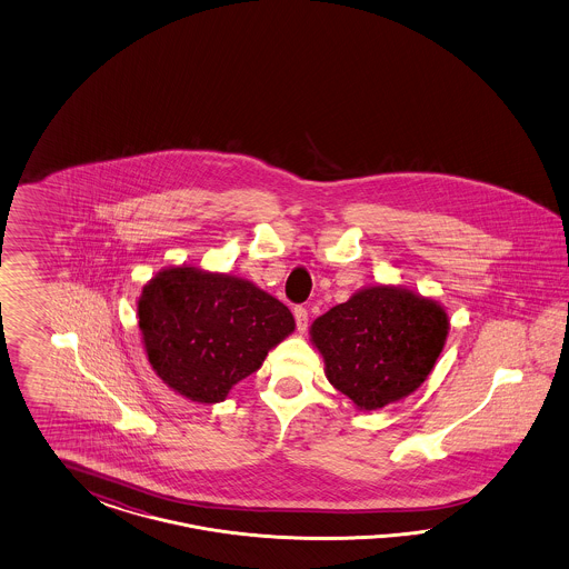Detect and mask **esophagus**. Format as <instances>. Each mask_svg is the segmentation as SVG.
<instances>
[{"mask_svg": "<svg viewBox=\"0 0 569 569\" xmlns=\"http://www.w3.org/2000/svg\"><path fill=\"white\" fill-rule=\"evenodd\" d=\"M293 319H296V329L300 333H305L307 328H309V310L305 309V307H296L293 309Z\"/></svg>", "mask_w": 569, "mask_h": 569, "instance_id": "34e87169", "label": "esophagus"}]
</instances>
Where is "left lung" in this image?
Listing matches in <instances>:
<instances>
[{"label":"left lung","instance_id":"1","mask_svg":"<svg viewBox=\"0 0 569 569\" xmlns=\"http://www.w3.org/2000/svg\"><path fill=\"white\" fill-rule=\"evenodd\" d=\"M448 315L436 300L397 286H369L310 326L329 383L357 409L376 411L413 395L447 342Z\"/></svg>","mask_w":569,"mask_h":569}]
</instances>
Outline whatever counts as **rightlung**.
<instances>
[{"instance_id":"1","label":"right lung","mask_w":569,"mask_h":569,"mask_svg":"<svg viewBox=\"0 0 569 569\" xmlns=\"http://www.w3.org/2000/svg\"><path fill=\"white\" fill-rule=\"evenodd\" d=\"M138 317L156 376L207 405L224 400L296 328L290 309L252 281L186 264L143 286Z\"/></svg>"}]
</instances>
